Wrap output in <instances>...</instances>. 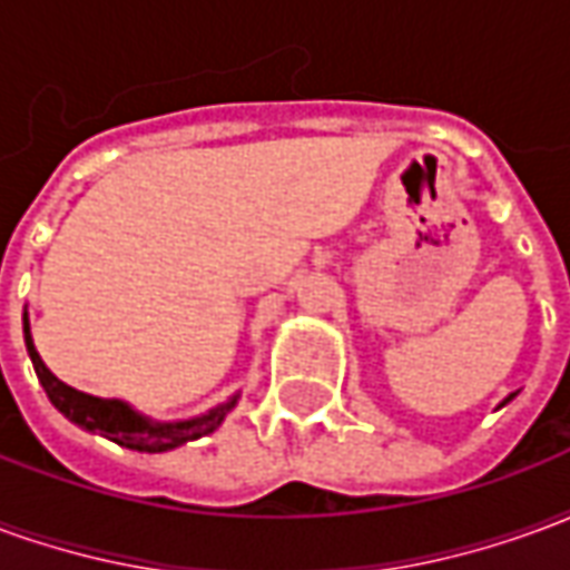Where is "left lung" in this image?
<instances>
[{
    "label": "left lung",
    "mask_w": 570,
    "mask_h": 570,
    "mask_svg": "<svg viewBox=\"0 0 570 570\" xmlns=\"http://www.w3.org/2000/svg\"><path fill=\"white\" fill-rule=\"evenodd\" d=\"M513 396H515V394H510V396H507V400H503V403H510V400H513ZM503 403H501V406H503Z\"/></svg>",
    "instance_id": "1"
}]
</instances>
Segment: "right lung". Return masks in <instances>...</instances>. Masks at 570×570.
Here are the masks:
<instances>
[{"label":"right lung","mask_w":570,"mask_h":570,"mask_svg":"<svg viewBox=\"0 0 570 570\" xmlns=\"http://www.w3.org/2000/svg\"><path fill=\"white\" fill-rule=\"evenodd\" d=\"M23 342H27V354L32 360V370L39 375V384L45 387V394L51 400V406L67 415L72 424H79L81 430H91L100 433L106 440L118 442L125 449L134 452H170L176 445H186L191 440H200L213 430L223 424V419L237 406V394L232 400H225L210 412H204L198 419L188 421H151L140 415L137 409H130L121 400H104V396L81 394L76 387H69L57 379L55 372L48 370L39 357V351L32 345L30 335V321H27V311H23Z\"/></svg>","instance_id":"obj_1"}]
</instances>
